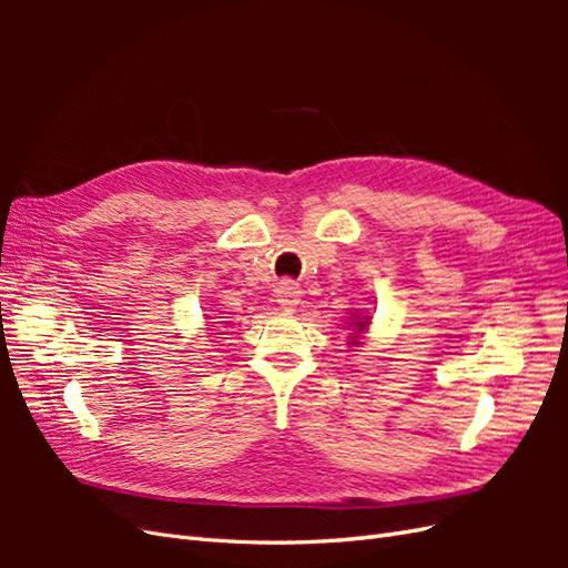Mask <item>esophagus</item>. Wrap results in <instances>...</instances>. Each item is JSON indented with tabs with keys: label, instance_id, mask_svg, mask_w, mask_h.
<instances>
[{
	"label": "esophagus",
	"instance_id": "obj_1",
	"mask_svg": "<svg viewBox=\"0 0 568 568\" xmlns=\"http://www.w3.org/2000/svg\"><path fill=\"white\" fill-rule=\"evenodd\" d=\"M274 294H277V301H280L284 307H291V305L298 303L301 291H298V284H296V282L284 280V282L277 284V288H274Z\"/></svg>",
	"mask_w": 568,
	"mask_h": 568
}]
</instances>
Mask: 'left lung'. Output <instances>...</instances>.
Segmentation results:
<instances>
[{
  "label": "left lung",
  "mask_w": 568,
  "mask_h": 568,
  "mask_svg": "<svg viewBox=\"0 0 568 568\" xmlns=\"http://www.w3.org/2000/svg\"><path fill=\"white\" fill-rule=\"evenodd\" d=\"M355 326H357V329H365V326H367V320H363V322H353Z\"/></svg>",
  "instance_id": "left-lung-1"
}]
</instances>
